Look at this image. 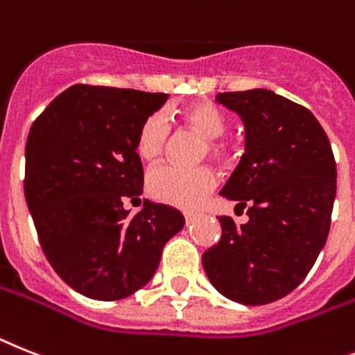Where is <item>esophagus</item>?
Masks as SVG:
<instances>
[{"label":"esophagus","instance_id":"esophagus-1","mask_svg":"<svg viewBox=\"0 0 355 355\" xmlns=\"http://www.w3.org/2000/svg\"><path fill=\"white\" fill-rule=\"evenodd\" d=\"M184 218H186V223H191L196 218V213H189L187 211V213H184Z\"/></svg>","mask_w":355,"mask_h":355}]
</instances>
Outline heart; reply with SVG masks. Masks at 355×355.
Returning <instances> with one entry per match:
<instances>
[{
  "mask_svg": "<svg viewBox=\"0 0 355 355\" xmlns=\"http://www.w3.org/2000/svg\"><path fill=\"white\" fill-rule=\"evenodd\" d=\"M178 121L184 126L205 139L204 153L218 160H229L233 155L231 142L223 141L227 130L225 113L209 101H196L177 112ZM169 139V124L160 113H151L137 130L135 151L146 162H155L166 150ZM216 186V173L209 166L180 168V166H160L148 175V191L153 198L164 204L195 209Z\"/></svg>",
  "mask_w": 355,
  "mask_h": 355,
  "instance_id": "obj_1",
  "label": "heart"
}]
</instances>
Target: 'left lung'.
I'll use <instances>...</instances> for the list:
<instances>
[{
	"label": "left lung",
	"mask_w": 355,
	"mask_h": 355,
	"mask_svg": "<svg viewBox=\"0 0 355 355\" xmlns=\"http://www.w3.org/2000/svg\"><path fill=\"white\" fill-rule=\"evenodd\" d=\"M216 101L245 126V153L220 195L247 207L249 220L220 216L222 236L202 263L220 294L265 305L302 284L327 242L334 153L318 119L274 92H225Z\"/></svg>",
	"instance_id": "8db88e82"
}]
</instances>
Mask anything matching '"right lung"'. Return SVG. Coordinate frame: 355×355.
Instances as JSON below:
<instances>
[{
	"label": "right lung",
	"instance_id": "right-lung-1",
	"mask_svg": "<svg viewBox=\"0 0 355 355\" xmlns=\"http://www.w3.org/2000/svg\"><path fill=\"white\" fill-rule=\"evenodd\" d=\"M166 101L168 94L73 85L32 124L26 205L46 260L83 296L115 302L144 287L184 227L169 205L144 200L133 216L122 205L144 186L137 130Z\"/></svg>",
	"mask_w": 355,
	"mask_h": 355
}]
</instances>
